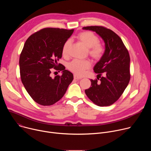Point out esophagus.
I'll use <instances>...</instances> for the list:
<instances>
[{"label": "esophagus", "mask_w": 151, "mask_h": 151, "mask_svg": "<svg viewBox=\"0 0 151 151\" xmlns=\"http://www.w3.org/2000/svg\"><path fill=\"white\" fill-rule=\"evenodd\" d=\"M74 79H76V80H79V79H82V77L78 76L76 75H74Z\"/></svg>", "instance_id": "34e87169"}]
</instances>
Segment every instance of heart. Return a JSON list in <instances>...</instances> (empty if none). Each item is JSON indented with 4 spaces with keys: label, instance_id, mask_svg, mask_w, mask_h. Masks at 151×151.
Here are the masks:
<instances>
[{
    "label": "heart",
    "instance_id": "b5f03b06",
    "mask_svg": "<svg viewBox=\"0 0 151 151\" xmlns=\"http://www.w3.org/2000/svg\"><path fill=\"white\" fill-rule=\"evenodd\" d=\"M78 39L89 48V54L93 58L97 60L101 58L104 52V48L99 43V38L94 33L91 32H83L78 36ZM70 45V39H68L64 43L62 48L63 55L68 54ZM91 65V63L88 60L74 59L69 63L68 68L76 75L82 76Z\"/></svg>",
    "mask_w": 151,
    "mask_h": 151
}]
</instances>
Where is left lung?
Returning <instances> with one entry per match:
<instances>
[{"label": "left lung", "mask_w": 151, "mask_h": 151, "mask_svg": "<svg viewBox=\"0 0 151 151\" xmlns=\"http://www.w3.org/2000/svg\"><path fill=\"white\" fill-rule=\"evenodd\" d=\"M83 30L95 32L104 40V54L94 67L101 78L90 79L91 85L85 90L86 95L96 105L107 106L116 101L124 93L130 79L128 51L120 37L112 30L103 26L83 27ZM104 76L101 77V73Z\"/></svg>", "instance_id": "left-lung-1"}]
</instances>
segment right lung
<instances>
[{
  "label": "right lung",
  "mask_w": 151,
  "mask_h": 151,
  "mask_svg": "<svg viewBox=\"0 0 151 151\" xmlns=\"http://www.w3.org/2000/svg\"><path fill=\"white\" fill-rule=\"evenodd\" d=\"M73 30L45 28L25 42L19 60L21 79L30 97L40 105L50 106L60 100L73 79V74L57 63ZM52 68L62 71V75L51 77Z\"/></svg>",
  "instance_id": "right-lung-1"
}]
</instances>
